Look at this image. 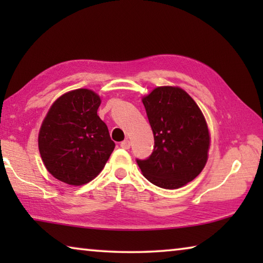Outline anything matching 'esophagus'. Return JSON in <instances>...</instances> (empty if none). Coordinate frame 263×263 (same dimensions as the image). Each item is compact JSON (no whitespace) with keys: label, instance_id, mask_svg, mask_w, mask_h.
<instances>
[{"label":"esophagus","instance_id":"1","mask_svg":"<svg viewBox=\"0 0 263 263\" xmlns=\"http://www.w3.org/2000/svg\"><path fill=\"white\" fill-rule=\"evenodd\" d=\"M130 146H131V142H130V140H127V139L121 142V147L124 148V149H128V148H130Z\"/></svg>","mask_w":263,"mask_h":263}]
</instances>
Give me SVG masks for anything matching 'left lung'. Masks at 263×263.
<instances>
[{"label": "left lung", "mask_w": 263, "mask_h": 263, "mask_svg": "<svg viewBox=\"0 0 263 263\" xmlns=\"http://www.w3.org/2000/svg\"><path fill=\"white\" fill-rule=\"evenodd\" d=\"M154 135L153 152L136 159L151 183L177 189L193 181L208 160L210 137L202 111L181 88L158 87L142 99Z\"/></svg>", "instance_id": "left-lung-1"}]
</instances>
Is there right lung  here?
Segmentation results:
<instances>
[{"label":"right lung","instance_id":"add662e5","mask_svg":"<svg viewBox=\"0 0 263 263\" xmlns=\"http://www.w3.org/2000/svg\"><path fill=\"white\" fill-rule=\"evenodd\" d=\"M100 96L77 89L59 97L39 131L43 162L51 174L70 185L88 183L103 169L115 148L106 124L97 116Z\"/></svg>","mask_w":263,"mask_h":263}]
</instances>
